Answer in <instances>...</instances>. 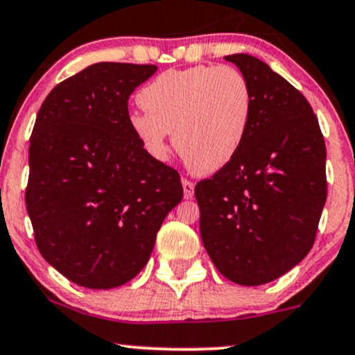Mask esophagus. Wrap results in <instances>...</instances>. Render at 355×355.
I'll return each mask as SVG.
<instances>
[{"instance_id":"1","label":"esophagus","mask_w":355,"mask_h":355,"mask_svg":"<svg viewBox=\"0 0 355 355\" xmlns=\"http://www.w3.org/2000/svg\"><path fill=\"white\" fill-rule=\"evenodd\" d=\"M182 185H183V196H185L187 200L193 198V195H195V183L191 182V180H187V178H183Z\"/></svg>"}]
</instances>
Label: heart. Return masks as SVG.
Instances as JSON below:
<instances>
[{
	"label": "heart",
	"instance_id": "obj_1",
	"mask_svg": "<svg viewBox=\"0 0 355 355\" xmlns=\"http://www.w3.org/2000/svg\"><path fill=\"white\" fill-rule=\"evenodd\" d=\"M145 112H134V135L153 159L168 155V137L196 173L218 172L240 152L253 115L245 76L228 66L168 69L139 92Z\"/></svg>",
	"mask_w": 355,
	"mask_h": 355
}]
</instances>
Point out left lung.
I'll use <instances>...</instances> for the list:
<instances>
[{"label": "left lung", "mask_w": 355, "mask_h": 355, "mask_svg": "<svg viewBox=\"0 0 355 355\" xmlns=\"http://www.w3.org/2000/svg\"><path fill=\"white\" fill-rule=\"evenodd\" d=\"M253 94L250 130L236 157L196 183L200 234L226 279L259 286L301 263L326 203V145L306 97L266 62L226 55Z\"/></svg>", "instance_id": "left-lung-1"}]
</instances>
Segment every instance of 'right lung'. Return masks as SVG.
<instances>
[{"label":"right lung","mask_w":355,"mask_h":355,"mask_svg":"<svg viewBox=\"0 0 355 355\" xmlns=\"http://www.w3.org/2000/svg\"><path fill=\"white\" fill-rule=\"evenodd\" d=\"M153 64L97 62L48 94L29 140L26 210L42 258L89 289L142 271L165 216L182 202L180 175L144 148L129 97Z\"/></svg>","instance_id":"right-lung-1"}]
</instances>
